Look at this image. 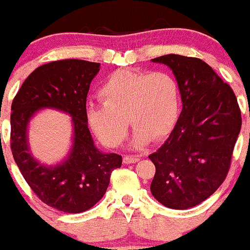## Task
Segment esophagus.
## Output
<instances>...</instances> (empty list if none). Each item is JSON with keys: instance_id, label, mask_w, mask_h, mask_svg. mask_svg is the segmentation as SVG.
<instances>
[{"instance_id": "esophagus-1", "label": "esophagus", "mask_w": 250, "mask_h": 250, "mask_svg": "<svg viewBox=\"0 0 250 250\" xmlns=\"http://www.w3.org/2000/svg\"><path fill=\"white\" fill-rule=\"evenodd\" d=\"M140 160V158L136 157V155H125L124 157V163L125 164H132Z\"/></svg>"}]
</instances>
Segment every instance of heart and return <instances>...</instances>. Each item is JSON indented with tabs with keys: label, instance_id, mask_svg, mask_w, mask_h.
Listing matches in <instances>:
<instances>
[{
	"label": "heart",
	"instance_id": "obj_1",
	"mask_svg": "<svg viewBox=\"0 0 250 250\" xmlns=\"http://www.w3.org/2000/svg\"><path fill=\"white\" fill-rule=\"evenodd\" d=\"M102 104L87 109L88 124L108 147H117L127 132V120L135 143L167 137L179 118L180 91L167 71L119 69L110 74L100 88Z\"/></svg>",
	"mask_w": 250,
	"mask_h": 250
}]
</instances>
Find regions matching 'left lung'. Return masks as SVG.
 <instances>
[{
    "instance_id": "8db88e82",
    "label": "left lung",
    "mask_w": 250,
    "mask_h": 250,
    "mask_svg": "<svg viewBox=\"0 0 250 250\" xmlns=\"http://www.w3.org/2000/svg\"><path fill=\"white\" fill-rule=\"evenodd\" d=\"M177 80L182 112L169 138L149 159L155 165L150 192L163 206H198L225 181L242 126L236 95L206 62L167 54L152 59Z\"/></svg>"
}]
</instances>
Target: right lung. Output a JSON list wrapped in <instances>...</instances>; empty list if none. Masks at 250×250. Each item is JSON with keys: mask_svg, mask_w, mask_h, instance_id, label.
Masks as SVG:
<instances>
[{"mask_svg": "<svg viewBox=\"0 0 250 250\" xmlns=\"http://www.w3.org/2000/svg\"><path fill=\"white\" fill-rule=\"evenodd\" d=\"M100 65L81 59L43 64L26 78L12 102L11 149L21 175L44 204L69 214L92 208L104 196L112 171L123 163L122 155L95 147L87 125L86 97ZM42 107L68 112L73 123V147L56 167L40 165L28 150L26 128Z\"/></svg>", "mask_w": 250, "mask_h": 250, "instance_id": "right-lung-1", "label": "right lung"}]
</instances>
